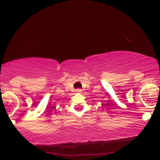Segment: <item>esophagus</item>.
<instances>
[{
    "mask_svg": "<svg viewBox=\"0 0 160 160\" xmlns=\"http://www.w3.org/2000/svg\"><path fill=\"white\" fill-rule=\"evenodd\" d=\"M76 92H77V93H81V92H82V89H76Z\"/></svg>",
    "mask_w": 160,
    "mask_h": 160,
    "instance_id": "obj_1",
    "label": "esophagus"
}]
</instances>
